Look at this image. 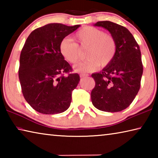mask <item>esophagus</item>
I'll list each match as a JSON object with an SVG mask.
<instances>
[{"mask_svg":"<svg viewBox=\"0 0 158 158\" xmlns=\"http://www.w3.org/2000/svg\"><path fill=\"white\" fill-rule=\"evenodd\" d=\"M88 76V74H80V77H81V78H85V77H87Z\"/></svg>","mask_w":158,"mask_h":158,"instance_id":"1","label":"esophagus"}]
</instances>
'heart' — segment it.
<instances>
[{
	"label": "heart",
	"mask_w": 158,
	"mask_h": 158,
	"mask_svg": "<svg viewBox=\"0 0 158 158\" xmlns=\"http://www.w3.org/2000/svg\"><path fill=\"white\" fill-rule=\"evenodd\" d=\"M77 44L81 47H88L85 52L87 60L74 67L77 73H85L95 71L100 66L105 68L110 64L116 56V41L109 34L92 26H84L74 35ZM60 52L66 60L75 63L79 59V47L68 38L63 39L60 44Z\"/></svg>",
	"instance_id": "obj_1"
}]
</instances>
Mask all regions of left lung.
<instances>
[{"label":"left lung","mask_w":158,"mask_h":158,"mask_svg":"<svg viewBox=\"0 0 158 158\" xmlns=\"http://www.w3.org/2000/svg\"><path fill=\"white\" fill-rule=\"evenodd\" d=\"M95 26L107 30L116 41V56L108 66L92 74L95 86L92 90L93 106L107 112L123 111L132 102L140 89L143 65L139 47L127 29L109 21Z\"/></svg>","instance_id":"1"}]
</instances>
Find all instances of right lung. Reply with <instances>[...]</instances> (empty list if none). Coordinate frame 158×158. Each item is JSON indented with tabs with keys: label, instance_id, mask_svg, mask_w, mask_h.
<instances>
[{
	"label": "right lung",
	"instance_id": "obj_1",
	"mask_svg": "<svg viewBox=\"0 0 158 158\" xmlns=\"http://www.w3.org/2000/svg\"><path fill=\"white\" fill-rule=\"evenodd\" d=\"M80 25L49 23L29 35L20 55L19 78L26 102L44 114L68 109L80 77L60 52V44ZM64 73H68L65 76Z\"/></svg>",
	"mask_w": 158,
	"mask_h": 158
}]
</instances>
